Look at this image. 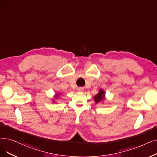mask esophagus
I'll use <instances>...</instances> for the list:
<instances>
[{
	"mask_svg": "<svg viewBox=\"0 0 157 157\" xmlns=\"http://www.w3.org/2000/svg\"><path fill=\"white\" fill-rule=\"evenodd\" d=\"M77 90H78V92H81L83 91V88H82V87H79V88H77Z\"/></svg>",
	"mask_w": 157,
	"mask_h": 157,
	"instance_id": "obj_1",
	"label": "esophagus"
}]
</instances>
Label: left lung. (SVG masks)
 I'll use <instances>...</instances> for the list:
<instances>
[{
    "label": "left lung",
    "mask_w": 157,
    "mask_h": 157,
    "mask_svg": "<svg viewBox=\"0 0 157 157\" xmlns=\"http://www.w3.org/2000/svg\"><path fill=\"white\" fill-rule=\"evenodd\" d=\"M104 98H105V92H103V90H100L99 93L94 97V100L95 101V103H98L99 102H100L101 100H103Z\"/></svg>",
    "instance_id": "obj_1"
}]
</instances>
